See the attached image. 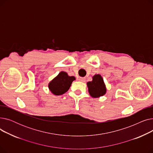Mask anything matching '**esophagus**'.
<instances>
[{
    "mask_svg": "<svg viewBox=\"0 0 153 153\" xmlns=\"http://www.w3.org/2000/svg\"><path fill=\"white\" fill-rule=\"evenodd\" d=\"M79 81H81V82H85V77H80L79 78Z\"/></svg>",
    "mask_w": 153,
    "mask_h": 153,
    "instance_id": "obj_1",
    "label": "esophagus"
}]
</instances>
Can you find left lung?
<instances>
[{"mask_svg": "<svg viewBox=\"0 0 153 153\" xmlns=\"http://www.w3.org/2000/svg\"><path fill=\"white\" fill-rule=\"evenodd\" d=\"M89 92L92 97H99L106 93L105 85L103 79L100 74H96L92 77V81L87 82Z\"/></svg>", "mask_w": 153, "mask_h": 153, "instance_id": "left-lung-1", "label": "left lung"}]
</instances>
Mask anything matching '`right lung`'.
I'll list each match as a JSON object with an SVG mask.
<instances>
[{
	"label": "right lung",
	"mask_w": 153,
	"mask_h": 153,
	"mask_svg": "<svg viewBox=\"0 0 153 153\" xmlns=\"http://www.w3.org/2000/svg\"><path fill=\"white\" fill-rule=\"evenodd\" d=\"M76 79L74 76H69L66 72H61L49 84L50 91L56 95H62L69 89L72 82Z\"/></svg>",
	"instance_id": "right-lung-1"
}]
</instances>
